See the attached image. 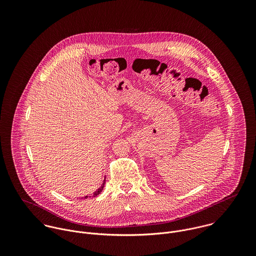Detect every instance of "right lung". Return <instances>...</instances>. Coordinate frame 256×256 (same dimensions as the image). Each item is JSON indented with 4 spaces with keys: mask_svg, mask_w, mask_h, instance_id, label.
<instances>
[{
    "mask_svg": "<svg viewBox=\"0 0 256 256\" xmlns=\"http://www.w3.org/2000/svg\"><path fill=\"white\" fill-rule=\"evenodd\" d=\"M104 184H106V178H104V183H102V186H100V188H98V190H96V192L94 193V195H92V196H94V197H96V195H98V194H100V192L102 191V189H104ZM86 198H88V196H84V199H86Z\"/></svg>",
    "mask_w": 256,
    "mask_h": 256,
    "instance_id": "right-lung-1",
    "label": "right lung"
}]
</instances>
